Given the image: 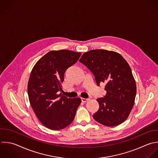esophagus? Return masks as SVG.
Returning a JSON list of instances; mask_svg holds the SVG:
<instances>
[{
	"label": "esophagus",
	"mask_w": 158,
	"mask_h": 158,
	"mask_svg": "<svg viewBox=\"0 0 158 158\" xmlns=\"http://www.w3.org/2000/svg\"><path fill=\"white\" fill-rule=\"evenodd\" d=\"M81 101H82L83 102H87V101L89 100V99H86V98H81Z\"/></svg>",
	"instance_id": "obj_1"
}]
</instances>
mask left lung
<instances>
[{
  "instance_id": "obj_1",
  "label": "left lung",
  "mask_w": 158,
  "mask_h": 158,
  "mask_svg": "<svg viewBox=\"0 0 158 158\" xmlns=\"http://www.w3.org/2000/svg\"><path fill=\"white\" fill-rule=\"evenodd\" d=\"M80 62L93 73L98 86L106 84V94L97 99L99 107L94 119L107 127L123 123L135 103L136 86L130 65L118 53L104 49L85 52Z\"/></svg>"
}]
</instances>
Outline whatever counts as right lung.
I'll return each instance as SVG.
<instances>
[{
	"label": "right lung",
	"mask_w": 158,
	"mask_h": 158,
	"mask_svg": "<svg viewBox=\"0 0 158 158\" xmlns=\"http://www.w3.org/2000/svg\"><path fill=\"white\" fill-rule=\"evenodd\" d=\"M81 52L70 50L51 51L33 67L28 83L31 106L40 122L47 128L59 130L73 120L81 104L80 98L62 95V83L67 69L79 59Z\"/></svg>",
	"instance_id": "add662e5"
}]
</instances>
